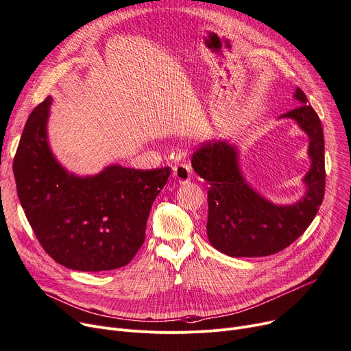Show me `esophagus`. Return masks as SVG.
<instances>
[{
    "instance_id": "esophagus-1",
    "label": "esophagus",
    "mask_w": 351,
    "mask_h": 351,
    "mask_svg": "<svg viewBox=\"0 0 351 351\" xmlns=\"http://www.w3.org/2000/svg\"><path fill=\"white\" fill-rule=\"evenodd\" d=\"M172 176L178 183H180V185H185V183H188L191 180L192 169L188 165H178L172 171Z\"/></svg>"
}]
</instances>
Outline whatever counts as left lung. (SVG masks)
I'll use <instances>...</instances> for the list:
<instances>
[{"label": "left lung", "instance_id": "8db88e82", "mask_svg": "<svg viewBox=\"0 0 351 351\" xmlns=\"http://www.w3.org/2000/svg\"><path fill=\"white\" fill-rule=\"evenodd\" d=\"M293 98L299 106L278 119L298 123L308 138L310 158V168L302 179L304 192L293 204H274L250 185L241 168V152L232 141L204 143L192 158L195 172L209 183V242L230 257H261L283 250L308 228L323 202L322 122L300 88Z\"/></svg>", "mask_w": 351, "mask_h": 351}]
</instances>
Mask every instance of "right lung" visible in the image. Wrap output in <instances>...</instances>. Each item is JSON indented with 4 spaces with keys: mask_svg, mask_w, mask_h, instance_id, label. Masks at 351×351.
I'll return each mask as SVG.
<instances>
[{
    "mask_svg": "<svg viewBox=\"0 0 351 351\" xmlns=\"http://www.w3.org/2000/svg\"><path fill=\"white\" fill-rule=\"evenodd\" d=\"M52 98L36 106L14 158L16 193L44 250L72 270L122 267L143 245L154 200L171 168L136 171L110 163L95 175L69 172L48 139Z\"/></svg>",
    "mask_w": 351,
    "mask_h": 351,
    "instance_id": "add662e5",
    "label": "right lung"
}]
</instances>
